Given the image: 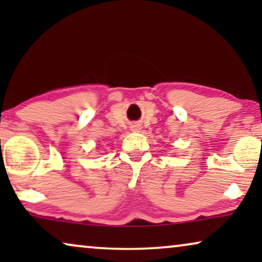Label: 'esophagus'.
Masks as SVG:
<instances>
[{"mask_svg": "<svg viewBox=\"0 0 262 262\" xmlns=\"http://www.w3.org/2000/svg\"><path fill=\"white\" fill-rule=\"evenodd\" d=\"M137 130H139V128H138V127H137Z\"/></svg>", "mask_w": 262, "mask_h": 262, "instance_id": "esophagus-1", "label": "esophagus"}]
</instances>
